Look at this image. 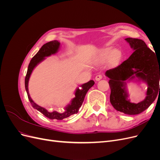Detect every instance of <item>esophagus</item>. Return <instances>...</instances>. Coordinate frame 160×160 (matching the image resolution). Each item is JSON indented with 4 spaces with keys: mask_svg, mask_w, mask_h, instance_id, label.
Segmentation results:
<instances>
[{
    "mask_svg": "<svg viewBox=\"0 0 160 160\" xmlns=\"http://www.w3.org/2000/svg\"><path fill=\"white\" fill-rule=\"evenodd\" d=\"M102 77H103V76L101 75H97V76L95 77V81H100L101 79H102Z\"/></svg>",
    "mask_w": 160,
    "mask_h": 160,
    "instance_id": "1",
    "label": "esophagus"
}]
</instances>
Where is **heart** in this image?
I'll return each mask as SVG.
<instances>
[{
	"label": "heart",
	"instance_id": "b5f03b06",
	"mask_svg": "<svg viewBox=\"0 0 160 160\" xmlns=\"http://www.w3.org/2000/svg\"><path fill=\"white\" fill-rule=\"evenodd\" d=\"M122 52L119 49H113L112 48H105L101 52V56L105 59H111L113 63H117L122 58Z\"/></svg>",
	"mask_w": 160,
	"mask_h": 160
}]
</instances>
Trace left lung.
<instances>
[{"mask_svg":"<svg viewBox=\"0 0 160 160\" xmlns=\"http://www.w3.org/2000/svg\"><path fill=\"white\" fill-rule=\"evenodd\" d=\"M134 51L127 60L113 69L108 70L105 75L110 79V102L118 111L128 115H137L148 109L160 91V63L156 54L139 38H126ZM135 78L148 85L147 97L138 104L130 102L127 91V82Z\"/></svg>","mask_w":160,"mask_h":160,"instance_id":"obj_1","label":"left lung"}]
</instances>
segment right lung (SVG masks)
Returning <instances> with one entry per match:
<instances>
[{"mask_svg":"<svg viewBox=\"0 0 160 160\" xmlns=\"http://www.w3.org/2000/svg\"><path fill=\"white\" fill-rule=\"evenodd\" d=\"M60 47V42L58 41H52L46 43L41 48L40 50L38 51L37 54L34 56L30 62L29 65L28 67V70L27 75L25 77V89L27 91L28 98L29 99L30 102L32 107L37 109L38 111H40L41 113L44 115L45 117L51 119H57V120H62L65 118L69 117V116L77 113L79 111V108L81 107L82 104L85 99L86 93H88V90L95 84V82L93 80H91L88 83H84L81 85V89L77 88L75 91V97L72 99L71 101V103L69 104L65 108V111L61 113H59L57 111H52V112H49L44 108H42L41 106L36 104L32 99L31 98L29 93H28V81H29L30 76L32 73L33 69L35 67L45 59L46 57H49L51 55H54L58 51Z\"/></svg>","mask_w":160,"mask_h":160,"instance_id":"add662e5","label":"right lung"}]
</instances>
